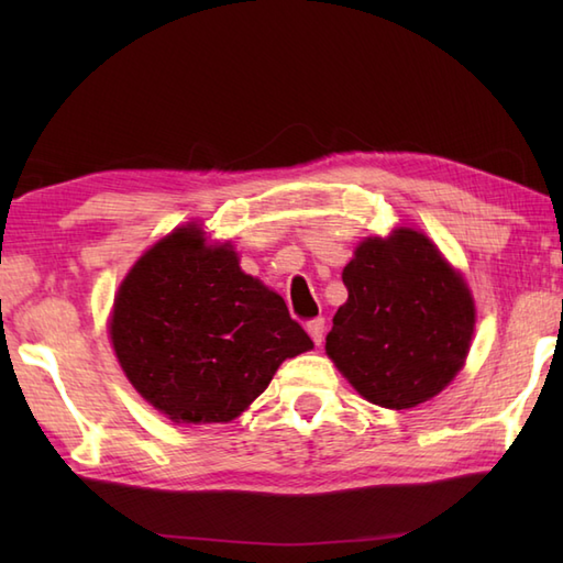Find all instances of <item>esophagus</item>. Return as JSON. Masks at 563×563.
<instances>
[{
    "mask_svg": "<svg viewBox=\"0 0 563 563\" xmlns=\"http://www.w3.org/2000/svg\"><path fill=\"white\" fill-rule=\"evenodd\" d=\"M307 331H309V336H312V341L319 345L321 341H324V319H321V317L309 319L307 321Z\"/></svg>",
    "mask_w": 563,
    "mask_h": 563,
    "instance_id": "34e87169",
    "label": "esophagus"
}]
</instances>
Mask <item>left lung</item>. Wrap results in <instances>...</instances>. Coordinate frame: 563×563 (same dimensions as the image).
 <instances>
[{"label":"left lung","instance_id":"obj_1","mask_svg":"<svg viewBox=\"0 0 563 563\" xmlns=\"http://www.w3.org/2000/svg\"><path fill=\"white\" fill-rule=\"evenodd\" d=\"M327 353L367 401L411 409L448 387L470 351L474 302L421 232L369 236L343 268Z\"/></svg>","mask_w":563,"mask_h":563}]
</instances>
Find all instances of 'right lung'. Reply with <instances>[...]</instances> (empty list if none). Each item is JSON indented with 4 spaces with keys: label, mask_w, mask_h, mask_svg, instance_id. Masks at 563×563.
<instances>
[{
    "label": "right lung",
    "mask_w": 563,
    "mask_h": 563,
    "mask_svg": "<svg viewBox=\"0 0 563 563\" xmlns=\"http://www.w3.org/2000/svg\"><path fill=\"white\" fill-rule=\"evenodd\" d=\"M111 341L128 379L176 423H227L285 357L314 349L280 295L230 246L181 227L142 256L115 297Z\"/></svg>",
    "instance_id": "add662e5"
}]
</instances>
